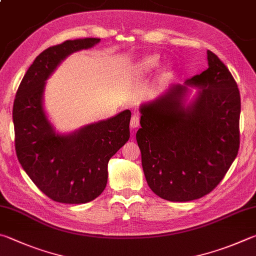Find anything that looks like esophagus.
I'll return each mask as SVG.
<instances>
[{
    "instance_id": "esophagus-1",
    "label": "esophagus",
    "mask_w": 256,
    "mask_h": 256,
    "mask_svg": "<svg viewBox=\"0 0 256 256\" xmlns=\"http://www.w3.org/2000/svg\"><path fill=\"white\" fill-rule=\"evenodd\" d=\"M138 125H140V116H138L136 113L132 115V118H131V128H138Z\"/></svg>"
}]
</instances>
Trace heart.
<instances>
[{
    "instance_id": "1",
    "label": "heart",
    "mask_w": 256,
    "mask_h": 256,
    "mask_svg": "<svg viewBox=\"0 0 256 256\" xmlns=\"http://www.w3.org/2000/svg\"><path fill=\"white\" fill-rule=\"evenodd\" d=\"M159 56H156V54H151V56H148V57L144 58L141 64H140V69L144 72H152L153 69H154L158 64H159Z\"/></svg>"
}]
</instances>
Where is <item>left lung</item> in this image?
Wrapping results in <instances>:
<instances>
[{
    "label": "left lung",
    "instance_id": "1",
    "mask_svg": "<svg viewBox=\"0 0 256 256\" xmlns=\"http://www.w3.org/2000/svg\"><path fill=\"white\" fill-rule=\"evenodd\" d=\"M207 60L208 68L200 75L140 106L136 141L144 176L152 192L169 202H190L210 192L240 148L238 84L209 50ZM188 86L200 90L186 106Z\"/></svg>",
    "mask_w": 256,
    "mask_h": 256
}]
</instances>
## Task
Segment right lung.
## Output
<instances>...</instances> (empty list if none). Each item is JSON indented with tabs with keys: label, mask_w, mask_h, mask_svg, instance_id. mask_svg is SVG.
<instances>
[{
	"label": "right lung",
	"mask_w": 256,
	"mask_h": 256,
	"mask_svg": "<svg viewBox=\"0 0 256 256\" xmlns=\"http://www.w3.org/2000/svg\"><path fill=\"white\" fill-rule=\"evenodd\" d=\"M100 41L67 40L42 51L26 72L13 104L18 160L36 187L57 202L85 204L98 197L108 184L110 159L130 138V110L70 134L56 133L44 113L46 80L67 56Z\"/></svg>",
	"instance_id": "add662e5"
}]
</instances>
